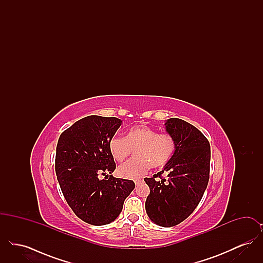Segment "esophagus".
I'll list each match as a JSON object with an SVG mask.
<instances>
[{
    "label": "esophagus",
    "mask_w": 263,
    "mask_h": 263,
    "mask_svg": "<svg viewBox=\"0 0 263 263\" xmlns=\"http://www.w3.org/2000/svg\"><path fill=\"white\" fill-rule=\"evenodd\" d=\"M141 181H142V180L138 179V180H136V181H135V184H136V185H138V184H140V183H141Z\"/></svg>",
    "instance_id": "obj_1"
}]
</instances>
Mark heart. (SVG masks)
<instances>
[{
  "label": "heart",
  "mask_w": 263,
  "mask_h": 263,
  "mask_svg": "<svg viewBox=\"0 0 263 263\" xmlns=\"http://www.w3.org/2000/svg\"><path fill=\"white\" fill-rule=\"evenodd\" d=\"M116 162H123L135 151V158L118 167V175L136 179L145 175L149 167L159 168L167 163L175 151V141L168 134H159L148 126L131 128L125 137L114 136L108 144Z\"/></svg>",
  "instance_id": "1"
}]
</instances>
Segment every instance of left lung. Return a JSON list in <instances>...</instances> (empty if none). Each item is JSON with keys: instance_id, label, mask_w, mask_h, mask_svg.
I'll use <instances>...</instances> for the list:
<instances>
[{"instance_id": "left-lung-1", "label": "left lung", "mask_w": 263, "mask_h": 263, "mask_svg": "<svg viewBox=\"0 0 263 263\" xmlns=\"http://www.w3.org/2000/svg\"><path fill=\"white\" fill-rule=\"evenodd\" d=\"M164 125L175 139V151L162 172L144 178L150 187L145 207L152 222L174 227L200 202L209 181L211 150L207 138L186 121L170 118Z\"/></svg>"}]
</instances>
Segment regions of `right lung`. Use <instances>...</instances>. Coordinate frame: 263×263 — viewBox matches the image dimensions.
<instances>
[{
  "instance_id": "right-lung-1",
  "label": "right lung",
  "mask_w": 263,
  "mask_h": 263,
  "mask_svg": "<svg viewBox=\"0 0 263 263\" xmlns=\"http://www.w3.org/2000/svg\"><path fill=\"white\" fill-rule=\"evenodd\" d=\"M121 123L116 117L90 115L65 130L58 140L55 171L63 195L76 215L90 225L113 222L135 188L132 180L111 175L116 164L108 144Z\"/></svg>"
}]
</instances>
